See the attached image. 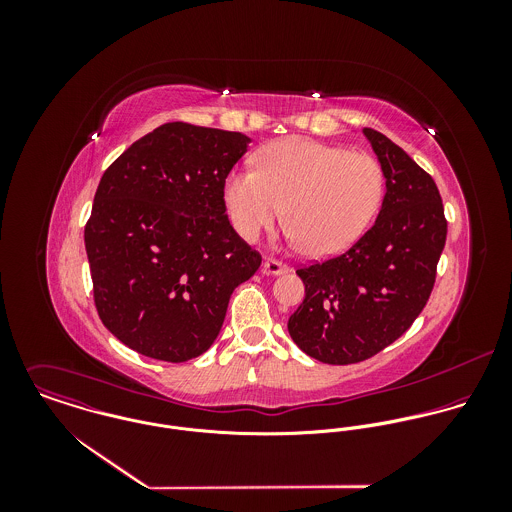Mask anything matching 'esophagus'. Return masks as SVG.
Wrapping results in <instances>:
<instances>
[{
    "mask_svg": "<svg viewBox=\"0 0 512 512\" xmlns=\"http://www.w3.org/2000/svg\"><path fill=\"white\" fill-rule=\"evenodd\" d=\"M262 272H264L266 276H282V274H288L290 268H288L286 264L274 260V258H266V260L262 262Z\"/></svg>",
    "mask_w": 512,
    "mask_h": 512,
    "instance_id": "1",
    "label": "esophagus"
}]
</instances>
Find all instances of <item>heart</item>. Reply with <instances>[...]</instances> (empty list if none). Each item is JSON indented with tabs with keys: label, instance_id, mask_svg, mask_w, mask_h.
<instances>
[{
	"label": "heart",
	"instance_id": "obj_1",
	"mask_svg": "<svg viewBox=\"0 0 512 512\" xmlns=\"http://www.w3.org/2000/svg\"><path fill=\"white\" fill-rule=\"evenodd\" d=\"M254 161L256 171L232 169L222 185L228 219L246 242L284 213L290 242L313 258L335 256L363 236L384 199V171L370 153L286 138Z\"/></svg>",
	"mask_w": 512,
	"mask_h": 512
}]
</instances>
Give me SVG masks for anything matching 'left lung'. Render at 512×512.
Instances as JSON below:
<instances>
[{
  "label": "left lung",
  "instance_id": "1",
  "mask_svg": "<svg viewBox=\"0 0 512 512\" xmlns=\"http://www.w3.org/2000/svg\"><path fill=\"white\" fill-rule=\"evenodd\" d=\"M363 136L386 179L380 213L345 254L297 270L305 299L288 321L293 343L327 365L370 359L414 323L447 234L434 179L384 134Z\"/></svg>",
  "mask_w": 512,
  "mask_h": 512
}]
</instances>
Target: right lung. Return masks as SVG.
<instances>
[{
    "mask_svg": "<svg viewBox=\"0 0 512 512\" xmlns=\"http://www.w3.org/2000/svg\"><path fill=\"white\" fill-rule=\"evenodd\" d=\"M252 140L169 122L102 175L84 246L106 329L140 355L185 363L219 337L228 299L260 268L224 215L222 185Z\"/></svg>",
    "mask_w": 512,
    "mask_h": 512,
    "instance_id": "add662e5",
    "label": "right lung"
}]
</instances>
